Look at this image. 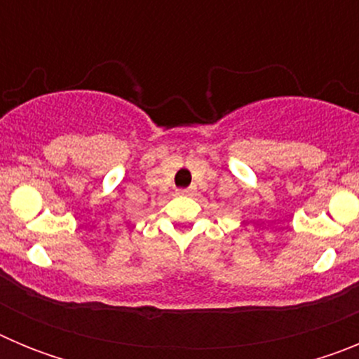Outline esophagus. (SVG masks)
Instances as JSON below:
<instances>
[{
    "mask_svg": "<svg viewBox=\"0 0 359 359\" xmlns=\"http://www.w3.org/2000/svg\"><path fill=\"white\" fill-rule=\"evenodd\" d=\"M192 192H194V189H183V190H180V192H177V194H185V196H190V194H192Z\"/></svg>",
    "mask_w": 359,
    "mask_h": 359,
    "instance_id": "1",
    "label": "esophagus"
}]
</instances>
